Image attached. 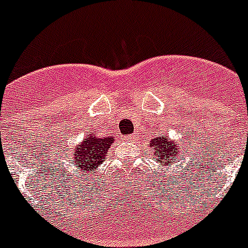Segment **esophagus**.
<instances>
[{
  "instance_id": "esophagus-1",
  "label": "esophagus",
  "mask_w": 248,
  "mask_h": 248,
  "mask_svg": "<svg viewBox=\"0 0 248 248\" xmlns=\"http://www.w3.org/2000/svg\"><path fill=\"white\" fill-rule=\"evenodd\" d=\"M135 137H137V135H129V137L126 138V140H129V141H134Z\"/></svg>"
}]
</instances>
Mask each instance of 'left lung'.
Returning a JSON list of instances; mask_svg holds the SVG:
<instances>
[{"label": "left lung", "mask_w": 248, "mask_h": 248, "mask_svg": "<svg viewBox=\"0 0 248 248\" xmlns=\"http://www.w3.org/2000/svg\"><path fill=\"white\" fill-rule=\"evenodd\" d=\"M155 154V161L159 163L160 165H168L169 163H171V160H176L180 156L181 148L180 144L175 143L174 140L168 138L166 135L163 137H156L154 139H151L149 143Z\"/></svg>", "instance_id": "8db88e82"}]
</instances>
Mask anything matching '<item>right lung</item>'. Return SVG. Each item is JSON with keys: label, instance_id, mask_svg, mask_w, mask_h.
<instances>
[{"label": "right lung", "instance_id": "1", "mask_svg": "<svg viewBox=\"0 0 248 248\" xmlns=\"http://www.w3.org/2000/svg\"><path fill=\"white\" fill-rule=\"evenodd\" d=\"M114 137L99 138L97 134H88L76 146L71 155V163L78 171L92 172L97 170L108 155Z\"/></svg>", "mask_w": 248, "mask_h": 248}]
</instances>
